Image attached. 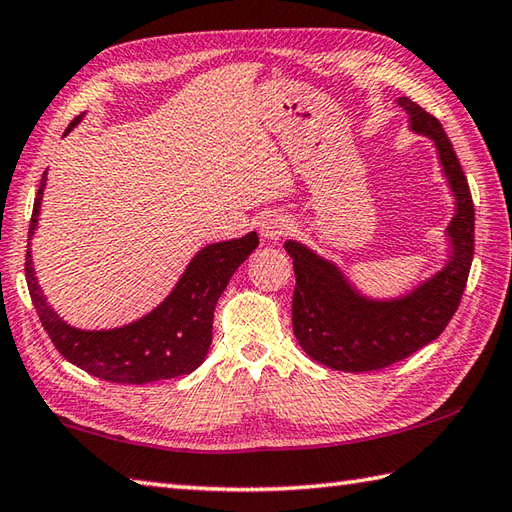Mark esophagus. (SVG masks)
I'll use <instances>...</instances> for the list:
<instances>
[{"mask_svg": "<svg viewBox=\"0 0 512 512\" xmlns=\"http://www.w3.org/2000/svg\"><path fill=\"white\" fill-rule=\"evenodd\" d=\"M259 231H262L264 239H281L290 233V222L284 215L268 213L259 220Z\"/></svg>", "mask_w": 512, "mask_h": 512, "instance_id": "34e87169", "label": "esophagus"}]
</instances>
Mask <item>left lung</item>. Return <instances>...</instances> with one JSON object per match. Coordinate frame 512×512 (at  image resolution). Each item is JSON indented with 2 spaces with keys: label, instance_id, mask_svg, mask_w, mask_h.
<instances>
[{
  "label": "left lung",
  "instance_id": "1",
  "mask_svg": "<svg viewBox=\"0 0 512 512\" xmlns=\"http://www.w3.org/2000/svg\"><path fill=\"white\" fill-rule=\"evenodd\" d=\"M398 103L411 116V127L436 143L458 200V213L449 226L453 257L447 268L405 299L376 303L358 297L339 270L306 246L286 244L297 277L292 295L297 341L312 361L352 374L394 365L438 339L460 306L473 262L475 206L451 140L424 107L407 96H400Z\"/></svg>",
  "mask_w": 512,
  "mask_h": 512
}]
</instances>
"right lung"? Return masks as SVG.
Returning a JSON list of instances; mask_svg holds the SVG:
<instances>
[{"label":"right lung","mask_w":512,"mask_h":512,"mask_svg":"<svg viewBox=\"0 0 512 512\" xmlns=\"http://www.w3.org/2000/svg\"><path fill=\"white\" fill-rule=\"evenodd\" d=\"M79 121L81 116H76L70 127ZM43 187H46V173L41 176L35 206H32L28 235L37 228ZM257 246V233H248L233 242L202 248L184 270L178 286L154 312L125 328L107 332L74 330L54 314L32 270L30 246L26 250L24 270L30 299L35 303L43 330L48 332L50 341L65 361L110 383L145 385L154 380L191 374L204 361L213 339L215 303L239 264H244Z\"/></svg>","instance_id":"1"}]
</instances>
